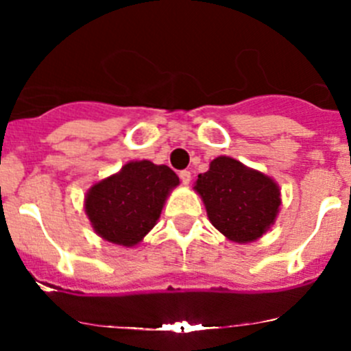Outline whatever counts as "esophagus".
<instances>
[{"label":"esophagus","mask_w":351,"mask_h":351,"mask_svg":"<svg viewBox=\"0 0 351 351\" xmlns=\"http://www.w3.org/2000/svg\"><path fill=\"white\" fill-rule=\"evenodd\" d=\"M180 180H182L183 185L189 186L190 182H192V173L189 169H183V171H180Z\"/></svg>","instance_id":"esophagus-1"}]
</instances>
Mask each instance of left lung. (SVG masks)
<instances>
[{
  "mask_svg": "<svg viewBox=\"0 0 351 351\" xmlns=\"http://www.w3.org/2000/svg\"><path fill=\"white\" fill-rule=\"evenodd\" d=\"M193 190L212 226L238 244L260 239L275 224L282 205L280 189L271 176L229 156L212 159Z\"/></svg>",
  "mask_w": 351,
  "mask_h": 351,
  "instance_id": "8db88e82",
  "label": "left lung"
}]
</instances>
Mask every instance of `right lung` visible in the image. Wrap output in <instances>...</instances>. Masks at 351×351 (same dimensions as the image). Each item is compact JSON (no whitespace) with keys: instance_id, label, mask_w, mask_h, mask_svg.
I'll return each mask as SVG.
<instances>
[{"instance_id":"right-lung-1","label":"right lung","mask_w":351,"mask_h":351,"mask_svg":"<svg viewBox=\"0 0 351 351\" xmlns=\"http://www.w3.org/2000/svg\"><path fill=\"white\" fill-rule=\"evenodd\" d=\"M178 185L180 178L166 165L129 161L90 186L84 212L101 239L134 247L154 228L166 198Z\"/></svg>"}]
</instances>
